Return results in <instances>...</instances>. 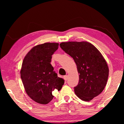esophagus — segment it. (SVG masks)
I'll return each instance as SVG.
<instances>
[{
  "label": "esophagus",
  "mask_w": 124,
  "mask_h": 124,
  "mask_svg": "<svg viewBox=\"0 0 124 124\" xmlns=\"http://www.w3.org/2000/svg\"><path fill=\"white\" fill-rule=\"evenodd\" d=\"M68 78V76L67 75L64 76V80H65V81H67Z\"/></svg>",
  "instance_id": "34e87169"
}]
</instances>
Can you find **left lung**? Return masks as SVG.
<instances>
[{
  "label": "left lung",
  "instance_id": "left-lung-1",
  "mask_svg": "<svg viewBox=\"0 0 124 124\" xmlns=\"http://www.w3.org/2000/svg\"><path fill=\"white\" fill-rule=\"evenodd\" d=\"M60 46L74 59L79 75L74 92L79 99L90 101L104 90L109 69L99 50L87 42H62Z\"/></svg>",
  "mask_w": 124,
  "mask_h": 124
}]
</instances>
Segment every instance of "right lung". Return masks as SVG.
Segmentation results:
<instances>
[{
  "instance_id": "obj_1",
  "label": "right lung",
  "mask_w": 124,
  "mask_h": 124,
  "mask_svg": "<svg viewBox=\"0 0 124 124\" xmlns=\"http://www.w3.org/2000/svg\"><path fill=\"white\" fill-rule=\"evenodd\" d=\"M59 43H45L34 47L26 54L22 64L21 78L25 91L35 102L47 104L54 96L52 91H60L64 84L57 77L50 64L52 55Z\"/></svg>"
}]
</instances>
